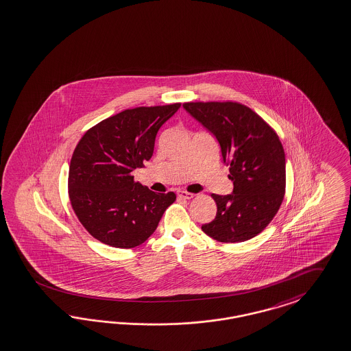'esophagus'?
<instances>
[{"instance_id": "1", "label": "esophagus", "mask_w": 351, "mask_h": 351, "mask_svg": "<svg viewBox=\"0 0 351 351\" xmlns=\"http://www.w3.org/2000/svg\"><path fill=\"white\" fill-rule=\"evenodd\" d=\"M177 196L180 197V199H191V197H194V194H191V193H187V191H178L177 193Z\"/></svg>"}]
</instances>
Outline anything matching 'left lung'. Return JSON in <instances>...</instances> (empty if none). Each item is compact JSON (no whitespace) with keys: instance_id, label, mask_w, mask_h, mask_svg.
<instances>
[{"instance_id":"1","label":"left lung","mask_w":351,"mask_h":351,"mask_svg":"<svg viewBox=\"0 0 351 351\" xmlns=\"http://www.w3.org/2000/svg\"><path fill=\"white\" fill-rule=\"evenodd\" d=\"M183 108L216 136L234 184L233 194H212L217 213L202 230L223 243L254 238L273 220L285 195V152L278 135L239 103L199 101Z\"/></svg>"}]
</instances>
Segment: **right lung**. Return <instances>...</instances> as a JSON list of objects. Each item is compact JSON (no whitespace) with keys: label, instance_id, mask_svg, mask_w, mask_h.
Masks as SVG:
<instances>
[{"label":"right lung","instance_id":"right-lung-1","mask_svg":"<svg viewBox=\"0 0 351 351\" xmlns=\"http://www.w3.org/2000/svg\"><path fill=\"white\" fill-rule=\"evenodd\" d=\"M181 104L126 109L95 125L77 144L69 168V197L93 238L117 248L145 242L174 203L134 182L132 171L154 155L157 131Z\"/></svg>","mask_w":351,"mask_h":351}]
</instances>
